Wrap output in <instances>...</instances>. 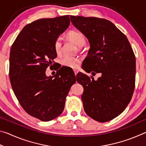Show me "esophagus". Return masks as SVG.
Segmentation results:
<instances>
[{
    "label": "esophagus",
    "mask_w": 146,
    "mask_h": 146,
    "mask_svg": "<svg viewBox=\"0 0 146 146\" xmlns=\"http://www.w3.org/2000/svg\"><path fill=\"white\" fill-rule=\"evenodd\" d=\"M73 71H74V73H75V75H76V74L78 73V70H74Z\"/></svg>",
    "instance_id": "1"
}]
</instances>
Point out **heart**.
<instances>
[{
	"label": "heart",
	"instance_id": "b5f03b06",
	"mask_svg": "<svg viewBox=\"0 0 146 146\" xmlns=\"http://www.w3.org/2000/svg\"><path fill=\"white\" fill-rule=\"evenodd\" d=\"M68 38L78 47H82L86 44V37L81 32L72 30L69 31L67 34ZM53 48L56 54H60L62 48V40L60 37L56 39L54 42ZM80 63V58L78 57H71V56H63L60 59V64L63 66L70 68H77Z\"/></svg>",
	"mask_w": 146,
	"mask_h": 146
}]
</instances>
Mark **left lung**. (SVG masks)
<instances>
[{
  "label": "left lung",
  "mask_w": 146,
  "mask_h": 146,
  "mask_svg": "<svg viewBox=\"0 0 146 146\" xmlns=\"http://www.w3.org/2000/svg\"><path fill=\"white\" fill-rule=\"evenodd\" d=\"M73 26L90 44L83 70L101 73L97 80L82 73L77 82L86 114L99 122L118 117L130 102L135 85L136 59L126 36L111 22L97 17L70 16Z\"/></svg>",
  "instance_id": "obj_1"
}]
</instances>
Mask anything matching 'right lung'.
<instances>
[{"label":"right lung","mask_w":146,"mask_h":146,"mask_svg":"<svg viewBox=\"0 0 146 146\" xmlns=\"http://www.w3.org/2000/svg\"><path fill=\"white\" fill-rule=\"evenodd\" d=\"M70 24L69 15L36 20L22 29L11 48L9 74L13 92L27 113L44 122L62 113L76 82L66 78L61 68L54 76L46 75L57 56L54 42Z\"/></svg>","instance_id":"right-lung-1"}]
</instances>
